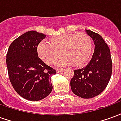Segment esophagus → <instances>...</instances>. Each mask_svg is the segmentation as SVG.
Instances as JSON below:
<instances>
[{"instance_id": "34e87169", "label": "esophagus", "mask_w": 121, "mask_h": 121, "mask_svg": "<svg viewBox=\"0 0 121 121\" xmlns=\"http://www.w3.org/2000/svg\"><path fill=\"white\" fill-rule=\"evenodd\" d=\"M63 69H56V72L58 73H61V72H63Z\"/></svg>"}]
</instances>
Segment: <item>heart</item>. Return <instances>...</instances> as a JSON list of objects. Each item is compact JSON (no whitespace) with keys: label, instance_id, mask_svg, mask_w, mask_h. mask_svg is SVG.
<instances>
[{"label":"heart","instance_id":"obj_1","mask_svg":"<svg viewBox=\"0 0 121 121\" xmlns=\"http://www.w3.org/2000/svg\"><path fill=\"white\" fill-rule=\"evenodd\" d=\"M40 57L48 64L54 63L62 54L64 56L56 61L60 67L73 63L82 66L86 63L91 51V41L86 34H66L56 37L50 42L43 40L37 47Z\"/></svg>","mask_w":121,"mask_h":121}]
</instances>
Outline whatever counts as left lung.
I'll list each match as a JSON object with an SVG mask.
<instances>
[{"mask_svg":"<svg viewBox=\"0 0 121 121\" xmlns=\"http://www.w3.org/2000/svg\"><path fill=\"white\" fill-rule=\"evenodd\" d=\"M86 32L93 41V54L86 67L74 70L70 84L76 95L91 99L106 89L112 76V61L110 50L101 35L91 30H86Z\"/></svg>","mask_w":121,"mask_h":121,"instance_id":"left-lung-1","label":"left lung"}]
</instances>
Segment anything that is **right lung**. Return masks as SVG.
<instances>
[{"mask_svg": "<svg viewBox=\"0 0 121 121\" xmlns=\"http://www.w3.org/2000/svg\"><path fill=\"white\" fill-rule=\"evenodd\" d=\"M46 35L31 30L23 34L9 45L6 64L9 80L22 98L38 101L52 90L51 76L56 73L39 57L37 46Z\"/></svg>", "mask_w": 121, "mask_h": 121, "instance_id": "obj_1", "label": "right lung"}]
</instances>
